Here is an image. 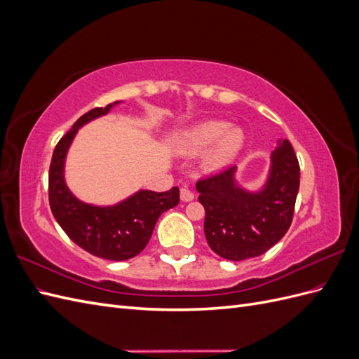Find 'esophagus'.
<instances>
[{
	"label": "esophagus",
	"mask_w": 359,
	"mask_h": 359,
	"mask_svg": "<svg viewBox=\"0 0 359 359\" xmlns=\"http://www.w3.org/2000/svg\"><path fill=\"white\" fill-rule=\"evenodd\" d=\"M180 198L182 202H191L194 199V193L187 187H182L180 191Z\"/></svg>",
	"instance_id": "esophagus-1"
}]
</instances>
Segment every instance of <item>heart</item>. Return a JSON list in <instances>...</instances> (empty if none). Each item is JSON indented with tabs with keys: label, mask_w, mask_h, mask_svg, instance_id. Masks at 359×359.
<instances>
[{
	"label": "heart",
	"mask_w": 359,
	"mask_h": 359,
	"mask_svg": "<svg viewBox=\"0 0 359 359\" xmlns=\"http://www.w3.org/2000/svg\"><path fill=\"white\" fill-rule=\"evenodd\" d=\"M243 145V130L231 127L226 121H203L191 127L184 136V149L189 154H201L212 147L205 157V166L211 170L231 165Z\"/></svg>",
	"instance_id": "heart-1"
}]
</instances>
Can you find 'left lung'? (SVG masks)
Listing matches in <instances>:
<instances>
[{
  "instance_id": "1",
  "label": "left lung",
  "mask_w": 359,
  "mask_h": 359,
  "mask_svg": "<svg viewBox=\"0 0 359 359\" xmlns=\"http://www.w3.org/2000/svg\"><path fill=\"white\" fill-rule=\"evenodd\" d=\"M277 144L269 178L257 193L236 186V166L196 182L206 241L223 259L238 262L264 255L289 231L299 190V163L287 139Z\"/></svg>"
}]
</instances>
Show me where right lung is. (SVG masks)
I'll return each mask as SVG.
<instances>
[{"instance_id": "right-lung-1", "label": "right lung", "mask_w": 359, "mask_h": 359, "mask_svg": "<svg viewBox=\"0 0 359 359\" xmlns=\"http://www.w3.org/2000/svg\"><path fill=\"white\" fill-rule=\"evenodd\" d=\"M111 107H94L83 114L60 139L49 166V205L61 229L85 252L107 260H127L145 248L158 217L180 203V190H140L114 206L83 203L69 191L64 182V160L72 140L79 127L107 114Z\"/></svg>"}]
</instances>
